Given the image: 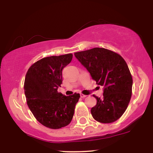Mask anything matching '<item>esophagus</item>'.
I'll use <instances>...</instances> for the list:
<instances>
[{
  "instance_id": "obj_1",
  "label": "esophagus",
  "mask_w": 153,
  "mask_h": 153,
  "mask_svg": "<svg viewBox=\"0 0 153 153\" xmlns=\"http://www.w3.org/2000/svg\"><path fill=\"white\" fill-rule=\"evenodd\" d=\"M87 95H85V94H80V97L81 98H85L87 97Z\"/></svg>"
}]
</instances>
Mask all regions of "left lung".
I'll return each instance as SVG.
<instances>
[{
    "label": "left lung",
    "instance_id": "1",
    "mask_svg": "<svg viewBox=\"0 0 153 153\" xmlns=\"http://www.w3.org/2000/svg\"><path fill=\"white\" fill-rule=\"evenodd\" d=\"M98 85L103 86V97L91 109L92 117L102 123L120 119L132 96V77L128 64L118 53L103 48H94L74 53Z\"/></svg>",
    "mask_w": 153,
    "mask_h": 153
}]
</instances>
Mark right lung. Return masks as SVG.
<instances>
[{
    "label": "right lung",
    "instance_id": "obj_1",
    "mask_svg": "<svg viewBox=\"0 0 153 153\" xmlns=\"http://www.w3.org/2000/svg\"><path fill=\"white\" fill-rule=\"evenodd\" d=\"M72 58L71 53L42 58L29 68L25 76L27 106L35 119L48 128L68 126L80 97L77 93L66 96L57 91L62 83V70Z\"/></svg>",
    "mask_w": 153,
    "mask_h": 153
}]
</instances>
